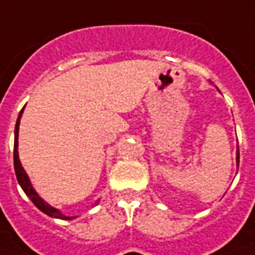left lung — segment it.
Masks as SVG:
<instances>
[{"instance_id": "1", "label": "left lung", "mask_w": 255, "mask_h": 255, "mask_svg": "<svg viewBox=\"0 0 255 255\" xmlns=\"http://www.w3.org/2000/svg\"><path fill=\"white\" fill-rule=\"evenodd\" d=\"M237 160H238V164H239V149H238V153H237Z\"/></svg>"}]
</instances>
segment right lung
Wrapping results in <instances>:
<instances>
[{"label":"right lung","instance_id":"1","mask_svg":"<svg viewBox=\"0 0 255 255\" xmlns=\"http://www.w3.org/2000/svg\"><path fill=\"white\" fill-rule=\"evenodd\" d=\"M21 114H23V110L20 111V114L17 117V121H16V128H14V148H13V163H14V172H16V178H17V182L20 183V186L24 190V193L28 196V198L33 202V205L38 208L39 211H42L43 213H46L47 216L55 217V219H62V220H70L72 217H68L62 215L58 209H55L53 206H50L49 204L40 198V197L36 194V191L32 189V185L28 179V175L27 172L24 171V168L21 167V163L18 160V152H17V137H18V125H20V118H21Z\"/></svg>","mask_w":255,"mask_h":255}]
</instances>
